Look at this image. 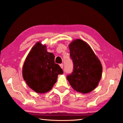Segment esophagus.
Here are the masks:
<instances>
[{"mask_svg":"<svg viewBox=\"0 0 123 123\" xmlns=\"http://www.w3.org/2000/svg\"><path fill=\"white\" fill-rule=\"evenodd\" d=\"M60 67H61V68H62V69H63V64H60Z\"/></svg>","mask_w":123,"mask_h":123,"instance_id":"obj_1","label":"esophagus"}]
</instances>
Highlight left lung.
Wrapping results in <instances>:
<instances>
[{
	"mask_svg": "<svg viewBox=\"0 0 123 123\" xmlns=\"http://www.w3.org/2000/svg\"><path fill=\"white\" fill-rule=\"evenodd\" d=\"M74 70L67 76L75 91L86 94L96 88L101 78L103 67L91 47L82 39H76L69 44Z\"/></svg>",
	"mask_w": 123,
	"mask_h": 123,
	"instance_id": "left-lung-1",
	"label": "left lung"
}]
</instances>
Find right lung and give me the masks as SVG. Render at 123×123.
I'll return each instance as SVG.
<instances>
[{"label": "right lung", "instance_id": "obj_1", "mask_svg": "<svg viewBox=\"0 0 123 123\" xmlns=\"http://www.w3.org/2000/svg\"><path fill=\"white\" fill-rule=\"evenodd\" d=\"M63 70L55 63V56L47 51L46 45L37 42L31 49L23 66L22 75L28 86L38 93L51 90Z\"/></svg>", "mask_w": 123, "mask_h": 123}]
</instances>
